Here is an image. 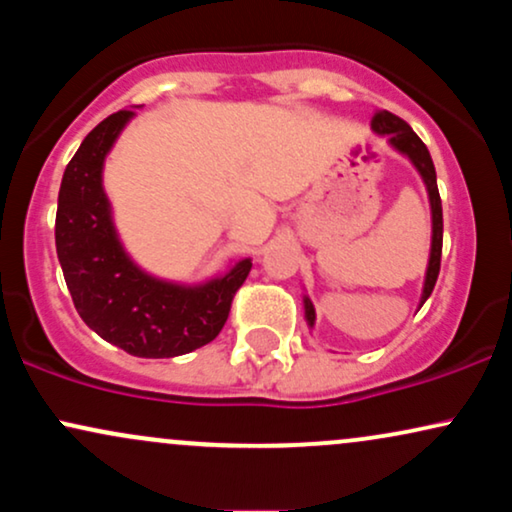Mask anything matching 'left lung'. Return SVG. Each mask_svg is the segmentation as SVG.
<instances>
[{
  "label": "left lung",
  "instance_id": "left-lung-1",
  "mask_svg": "<svg viewBox=\"0 0 512 512\" xmlns=\"http://www.w3.org/2000/svg\"><path fill=\"white\" fill-rule=\"evenodd\" d=\"M370 127H373V132L380 134V137H387V142H390L392 149L399 151V154H404L411 163H414V168L419 170L421 180H424L426 185L428 202H431L433 233H431V257H428L424 291H421V305H424L438 281L440 255H443V204H440L438 185H436V168H433L431 154H428L426 144L416 137L414 129H411L402 117L387 113V110H378V113L373 115V120H370ZM303 305H305V320H308L310 327H315V308L308 296H303Z\"/></svg>",
  "mask_w": 512,
  "mask_h": 512
}]
</instances>
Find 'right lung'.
Masks as SVG:
<instances>
[{"label":"right lung","mask_w":512,"mask_h":512,"mask_svg":"<svg viewBox=\"0 0 512 512\" xmlns=\"http://www.w3.org/2000/svg\"><path fill=\"white\" fill-rule=\"evenodd\" d=\"M132 117L134 110L105 117L67 163L57 197V257L76 313L98 337L139 358H173L216 339L252 260L195 286L156 279L132 262L103 190L105 156Z\"/></svg>","instance_id":"add662e5"}]
</instances>
